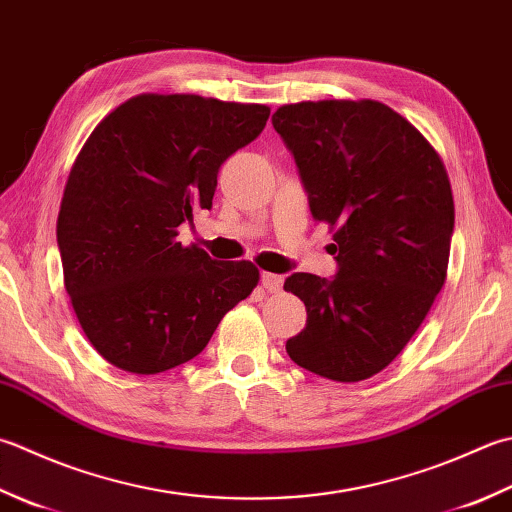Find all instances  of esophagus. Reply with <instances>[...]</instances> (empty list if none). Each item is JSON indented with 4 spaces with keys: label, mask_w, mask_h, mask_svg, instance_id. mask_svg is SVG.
<instances>
[{
    "label": "esophagus",
    "mask_w": 512,
    "mask_h": 512,
    "mask_svg": "<svg viewBox=\"0 0 512 512\" xmlns=\"http://www.w3.org/2000/svg\"><path fill=\"white\" fill-rule=\"evenodd\" d=\"M284 277L282 275H275V273H262V284L270 293H277L279 288H282Z\"/></svg>",
    "instance_id": "obj_1"
}]
</instances>
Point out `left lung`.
I'll return each mask as SVG.
<instances>
[{"label": "left lung", "instance_id": "left-lung-1", "mask_svg": "<svg viewBox=\"0 0 512 512\" xmlns=\"http://www.w3.org/2000/svg\"><path fill=\"white\" fill-rule=\"evenodd\" d=\"M273 126L337 253L333 277H286L308 315L286 353L315 375L362 382L402 353L444 286L455 228L446 168L413 124L370 99L288 104Z\"/></svg>", "mask_w": 512, "mask_h": 512}]
</instances>
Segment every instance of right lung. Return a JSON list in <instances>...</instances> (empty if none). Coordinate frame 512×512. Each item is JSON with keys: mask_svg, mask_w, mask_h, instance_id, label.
I'll return each mask as SVG.
<instances>
[{"mask_svg": "<svg viewBox=\"0 0 512 512\" xmlns=\"http://www.w3.org/2000/svg\"><path fill=\"white\" fill-rule=\"evenodd\" d=\"M268 106L139 95L115 108L75 159L57 217L66 293L106 362L155 375L197 357L257 286L250 262L182 246L210 210L226 159L259 137Z\"/></svg>", "mask_w": 512, "mask_h": 512, "instance_id": "1", "label": "right lung"}]
</instances>
